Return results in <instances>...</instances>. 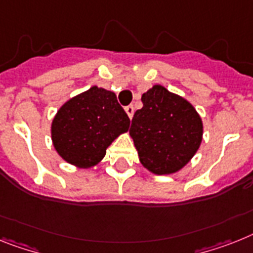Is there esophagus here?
<instances>
[{"mask_svg": "<svg viewBox=\"0 0 253 253\" xmlns=\"http://www.w3.org/2000/svg\"><path fill=\"white\" fill-rule=\"evenodd\" d=\"M125 112L128 114L129 119H131L133 118V114H134V107H133L131 104H129V106H126V107H125Z\"/></svg>", "mask_w": 253, "mask_h": 253, "instance_id": "obj_1", "label": "esophagus"}]
</instances>
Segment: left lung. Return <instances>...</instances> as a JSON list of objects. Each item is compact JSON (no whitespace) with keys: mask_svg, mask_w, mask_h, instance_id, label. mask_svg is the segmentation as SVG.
Wrapping results in <instances>:
<instances>
[{"mask_svg":"<svg viewBox=\"0 0 253 253\" xmlns=\"http://www.w3.org/2000/svg\"><path fill=\"white\" fill-rule=\"evenodd\" d=\"M129 129L139 162L155 174L185 167L202 142L203 124L195 108L182 97L155 85L142 95Z\"/></svg>","mask_w":253,"mask_h":253,"instance_id":"1","label":"left lung"}]
</instances>
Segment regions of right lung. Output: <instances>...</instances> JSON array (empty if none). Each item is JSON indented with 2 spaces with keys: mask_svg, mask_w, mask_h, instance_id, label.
<instances>
[{
  "mask_svg": "<svg viewBox=\"0 0 253 253\" xmlns=\"http://www.w3.org/2000/svg\"><path fill=\"white\" fill-rule=\"evenodd\" d=\"M129 124L115 93L93 86L59 108L51 124V138L66 162L89 168L103 159L106 149L128 130Z\"/></svg>",
  "mask_w": 253,
  "mask_h": 253,
  "instance_id": "add662e5",
  "label": "right lung"
}]
</instances>
